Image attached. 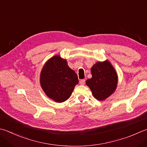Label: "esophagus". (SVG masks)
<instances>
[{"label":"esophagus","instance_id":"obj_1","mask_svg":"<svg viewBox=\"0 0 147 147\" xmlns=\"http://www.w3.org/2000/svg\"><path fill=\"white\" fill-rule=\"evenodd\" d=\"M80 83L82 85H84L85 83V80H81L80 81Z\"/></svg>","mask_w":147,"mask_h":147}]
</instances>
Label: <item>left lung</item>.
<instances>
[{"label": "left lung", "mask_w": 147, "mask_h": 147, "mask_svg": "<svg viewBox=\"0 0 147 147\" xmlns=\"http://www.w3.org/2000/svg\"><path fill=\"white\" fill-rule=\"evenodd\" d=\"M92 77L86 81L94 97L104 100L115 91L118 84L117 71L110 61L97 62L91 67Z\"/></svg>", "instance_id": "obj_1"}]
</instances>
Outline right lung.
Instances as JSON below:
<instances>
[{
	"label": "right lung",
	"mask_w": 147,
	"mask_h": 147,
	"mask_svg": "<svg viewBox=\"0 0 147 147\" xmlns=\"http://www.w3.org/2000/svg\"><path fill=\"white\" fill-rule=\"evenodd\" d=\"M78 82L75 71L60 55L49 59L40 74V84L43 91L49 98L57 102H63L69 98Z\"/></svg>",
	"instance_id": "add662e5"
}]
</instances>
